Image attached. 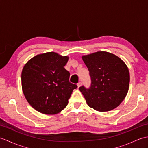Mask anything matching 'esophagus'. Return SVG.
Returning <instances> with one entry per match:
<instances>
[{"instance_id": "obj_1", "label": "esophagus", "mask_w": 148, "mask_h": 148, "mask_svg": "<svg viewBox=\"0 0 148 148\" xmlns=\"http://www.w3.org/2000/svg\"><path fill=\"white\" fill-rule=\"evenodd\" d=\"M81 84H82V83H81V82H79V83H78L77 84V87H78V88H79V87L81 86Z\"/></svg>"}]
</instances>
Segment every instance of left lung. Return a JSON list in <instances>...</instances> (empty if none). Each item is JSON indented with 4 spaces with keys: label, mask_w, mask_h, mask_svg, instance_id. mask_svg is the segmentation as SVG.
I'll use <instances>...</instances> for the list:
<instances>
[{
    "label": "left lung",
    "mask_w": 148,
    "mask_h": 148,
    "mask_svg": "<svg viewBox=\"0 0 148 148\" xmlns=\"http://www.w3.org/2000/svg\"><path fill=\"white\" fill-rule=\"evenodd\" d=\"M82 58L91 77L90 88L79 87L88 105L99 111L116 108L125 98L129 88L130 74L126 64L117 56L106 51Z\"/></svg>",
    "instance_id": "obj_1"
}]
</instances>
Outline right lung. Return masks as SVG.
<instances>
[{
  "mask_svg": "<svg viewBox=\"0 0 148 148\" xmlns=\"http://www.w3.org/2000/svg\"><path fill=\"white\" fill-rule=\"evenodd\" d=\"M69 57L55 52L38 55L25 65L21 72L22 90L27 100L42 114H55L67 106L77 86L69 82L64 68Z\"/></svg>",
  "mask_w": 148,
  "mask_h": 148,
  "instance_id": "right-lung-1",
  "label": "right lung"
}]
</instances>
